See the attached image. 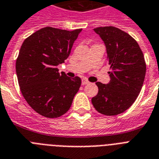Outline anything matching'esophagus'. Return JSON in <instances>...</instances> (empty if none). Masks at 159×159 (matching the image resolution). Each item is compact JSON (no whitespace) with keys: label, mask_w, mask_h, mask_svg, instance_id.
<instances>
[{"label":"esophagus","mask_w":159,"mask_h":159,"mask_svg":"<svg viewBox=\"0 0 159 159\" xmlns=\"http://www.w3.org/2000/svg\"><path fill=\"white\" fill-rule=\"evenodd\" d=\"M89 83V82L88 81H87V80L86 79H82V85H86V84H88Z\"/></svg>","instance_id":"obj_1"}]
</instances>
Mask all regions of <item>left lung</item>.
I'll return each instance as SVG.
<instances>
[{"instance_id": "obj_1", "label": "left lung", "mask_w": 159, "mask_h": 159, "mask_svg": "<svg viewBox=\"0 0 159 159\" xmlns=\"http://www.w3.org/2000/svg\"><path fill=\"white\" fill-rule=\"evenodd\" d=\"M106 46L110 65V82H96L98 94L91 99L99 113L115 116L128 109L135 101L144 83L146 64L137 42L119 28L108 26L94 29Z\"/></svg>"}]
</instances>
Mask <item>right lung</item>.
I'll list each match as a JSON object with an SVG mask.
<instances>
[{
	"instance_id": "1",
	"label": "right lung",
	"mask_w": 159,
	"mask_h": 159,
	"mask_svg": "<svg viewBox=\"0 0 159 159\" xmlns=\"http://www.w3.org/2000/svg\"><path fill=\"white\" fill-rule=\"evenodd\" d=\"M82 29L67 31L46 27L24 40L16 59V73L23 96L40 115H64L81 86V78L59 74Z\"/></svg>"
}]
</instances>
